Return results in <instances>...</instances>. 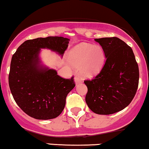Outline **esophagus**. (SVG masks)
Segmentation results:
<instances>
[{
  "mask_svg": "<svg viewBox=\"0 0 149 149\" xmlns=\"http://www.w3.org/2000/svg\"><path fill=\"white\" fill-rule=\"evenodd\" d=\"M81 79H79V77H74V82H75V84H79V83H81Z\"/></svg>",
  "mask_w": 149,
  "mask_h": 149,
  "instance_id": "1",
  "label": "esophagus"
}]
</instances>
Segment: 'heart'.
<instances>
[{
  "instance_id": "1",
  "label": "heart",
  "mask_w": 149,
  "mask_h": 149,
  "mask_svg": "<svg viewBox=\"0 0 149 149\" xmlns=\"http://www.w3.org/2000/svg\"><path fill=\"white\" fill-rule=\"evenodd\" d=\"M106 59V54L101 46L81 43L70 51L68 61L73 68L79 69L84 77L91 78L101 71Z\"/></svg>"
}]
</instances>
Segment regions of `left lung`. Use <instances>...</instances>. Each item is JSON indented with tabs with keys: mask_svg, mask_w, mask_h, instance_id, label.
Masks as SVG:
<instances>
[{
	"mask_svg": "<svg viewBox=\"0 0 149 149\" xmlns=\"http://www.w3.org/2000/svg\"><path fill=\"white\" fill-rule=\"evenodd\" d=\"M106 54V63L94 79L86 80V103L93 113L111 115L131 103L138 88L139 72L132 49L117 37L94 39Z\"/></svg>",
	"mask_w": 149,
	"mask_h": 149,
	"instance_id": "obj_1",
	"label": "left lung"
}]
</instances>
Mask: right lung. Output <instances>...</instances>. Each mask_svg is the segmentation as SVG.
Returning a JSON list of instances; mask_svg holds the SVG:
<instances>
[{
  "label": "right lung",
  "mask_w": 149,
  "mask_h": 149,
  "mask_svg": "<svg viewBox=\"0 0 149 149\" xmlns=\"http://www.w3.org/2000/svg\"><path fill=\"white\" fill-rule=\"evenodd\" d=\"M69 41L62 36L27 40L12 57L8 77L12 95L31 118L53 119L64 109L66 97L75 86L73 77H61L56 70L43 65L39 54L42 48H47L63 57Z\"/></svg>",
  "instance_id": "right-lung-1"
}]
</instances>
